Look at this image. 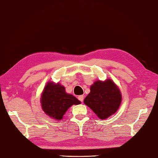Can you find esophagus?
I'll return each instance as SVG.
<instances>
[{"instance_id":"34e87169","label":"esophagus","mask_w":158,"mask_h":158,"mask_svg":"<svg viewBox=\"0 0 158 158\" xmlns=\"http://www.w3.org/2000/svg\"><path fill=\"white\" fill-rule=\"evenodd\" d=\"M78 98L80 102H82L83 99H84V95H80V96H78Z\"/></svg>"}]
</instances>
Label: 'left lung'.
<instances>
[{"label": "left lung", "instance_id": "1", "mask_svg": "<svg viewBox=\"0 0 158 158\" xmlns=\"http://www.w3.org/2000/svg\"><path fill=\"white\" fill-rule=\"evenodd\" d=\"M122 95L119 88L108 78L97 80L90 87V93L84 103L95 112L98 117L104 120L114 114L119 108Z\"/></svg>", "mask_w": 158, "mask_h": 158}]
</instances>
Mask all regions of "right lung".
Here are the masks:
<instances>
[{
	"label": "right lung",
	"mask_w": 158,
	"mask_h": 158,
	"mask_svg": "<svg viewBox=\"0 0 158 158\" xmlns=\"http://www.w3.org/2000/svg\"><path fill=\"white\" fill-rule=\"evenodd\" d=\"M41 106L45 114L56 121L62 120L69 108L81 104L74 96L66 93L59 82H48L41 95Z\"/></svg>",
	"instance_id": "right-lung-1"
}]
</instances>
